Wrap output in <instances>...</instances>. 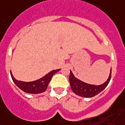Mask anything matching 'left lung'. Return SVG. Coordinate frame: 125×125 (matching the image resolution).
Returning a JSON list of instances; mask_svg holds the SVG:
<instances>
[{
    "label": "left lung",
    "mask_w": 125,
    "mask_h": 125,
    "mask_svg": "<svg viewBox=\"0 0 125 125\" xmlns=\"http://www.w3.org/2000/svg\"><path fill=\"white\" fill-rule=\"evenodd\" d=\"M111 77V70L110 72L109 76L107 81L100 85H95L91 84L86 83L81 80L77 79L73 75L72 71H70V83L72 91L76 95L84 97H92L97 95L98 93L104 89L109 84Z\"/></svg>",
    "instance_id": "1"
}]
</instances>
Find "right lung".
Returning a JSON list of instances; mask_svg holds the SVG:
<instances>
[{
    "label": "right lung",
    "instance_id": "right-lung-1",
    "mask_svg": "<svg viewBox=\"0 0 125 125\" xmlns=\"http://www.w3.org/2000/svg\"><path fill=\"white\" fill-rule=\"evenodd\" d=\"M60 69L56 70H53L49 72L48 74L42 77L40 79L30 82H25V81H18L14 78L10 72V75L14 83L19 88L24 91L26 93H31V94H38L46 91L48 87L49 83L52 77L56 72L60 71Z\"/></svg>",
    "mask_w": 125,
    "mask_h": 125
}]
</instances>
